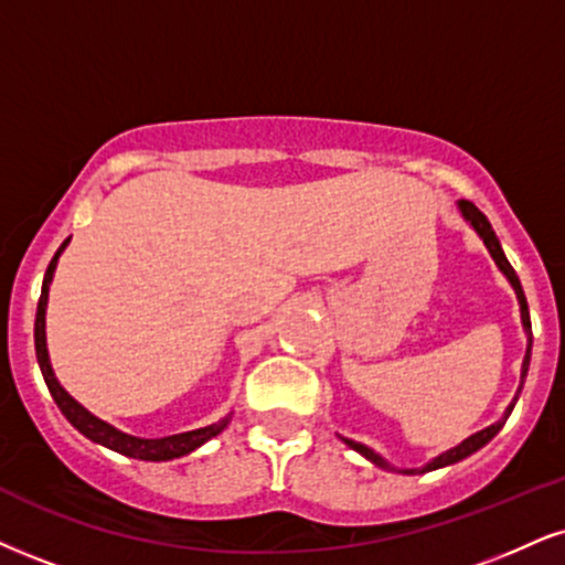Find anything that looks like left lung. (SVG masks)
<instances>
[{
	"instance_id": "8db88e82",
	"label": "left lung",
	"mask_w": 565,
	"mask_h": 565,
	"mask_svg": "<svg viewBox=\"0 0 565 565\" xmlns=\"http://www.w3.org/2000/svg\"><path fill=\"white\" fill-rule=\"evenodd\" d=\"M458 209H461L463 220L469 222V225L477 230V235L484 241V246H487V250H490L492 259H495L500 271H503V275L508 277V282H511L513 290H516V298H519V306H521V324H524V332H526V356H524V364H521V385H519V390H516V398H513L511 406L505 408L503 419L495 422V424H490V427L482 429V431H477V435L466 437V440H463L461 445H456V448L440 452V456L431 458V461H429L427 466H422V469H395V466H390V463L385 461V458L380 456V452H374L372 448H366V445L353 443V440H348V437H343V443L348 445V448H353L356 452H361V456L369 458V461L377 463L380 469L398 471V475H424V471L443 469V466H450V463H456V461H463L466 456H471V452H477L479 448H484V445L490 443L492 437H495L500 429H503L505 419H508V416H511L513 406H516V401H519V395H521V387H524V380H526V372H529V359H532V322H529V306H526L524 288H521V282H519V275H516V271H513L511 264H508L503 248H500V241H498L495 230H492V225H490V220H487L484 214L479 212V209H477L475 204H471V201H458Z\"/></svg>"
}]
</instances>
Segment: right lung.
<instances>
[{
  "mask_svg": "<svg viewBox=\"0 0 565 565\" xmlns=\"http://www.w3.org/2000/svg\"><path fill=\"white\" fill-rule=\"evenodd\" d=\"M70 243V238L62 243L54 254V259L49 262L46 275H44V285H41V298H39V309H36V324H33V338H36V359L41 366V374H44V382L52 393L54 403H57L65 419L73 424L81 435H86L88 440L104 445V448L122 452L128 458H141V461H172V458L185 456V452L196 450L212 437H217L222 429L227 427L230 416L220 419L217 424H209V427L193 429V431H180V435H170V437H157V440H146V437H134V435H125V431L115 429L113 424L102 422L99 416H94L90 411H86L81 406L73 395H67V390L60 385L57 377H54L52 364H49V351H46V298H49V285H52L54 269H57V259L60 254L65 250V246Z\"/></svg>",
  "mask_w": 565,
  "mask_h": 565,
  "instance_id": "1",
  "label": "right lung"
}]
</instances>
